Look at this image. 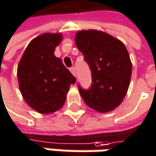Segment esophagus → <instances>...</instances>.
I'll return each instance as SVG.
<instances>
[{
	"instance_id": "1",
	"label": "esophagus",
	"mask_w": 156,
	"mask_h": 156,
	"mask_svg": "<svg viewBox=\"0 0 156 156\" xmlns=\"http://www.w3.org/2000/svg\"><path fill=\"white\" fill-rule=\"evenodd\" d=\"M69 70H70V72L72 73V75H73L74 76H76V68H75L74 66H72V67H70Z\"/></svg>"
}]
</instances>
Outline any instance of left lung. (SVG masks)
Here are the masks:
<instances>
[{"label":"left lung","instance_id":"obj_1","mask_svg":"<svg viewBox=\"0 0 156 156\" xmlns=\"http://www.w3.org/2000/svg\"><path fill=\"white\" fill-rule=\"evenodd\" d=\"M76 45L89 64L92 84L89 90L80 89L85 103L105 113L123 101L132 76V61L124 44L99 30H81L76 34Z\"/></svg>","mask_w":156,"mask_h":156}]
</instances>
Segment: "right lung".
Listing matches in <instances>:
<instances>
[{"instance_id": "right-lung-1", "label": "right lung", "mask_w": 156, "mask_h": 156, "mask_svg": "<svg viewBox=\"0 0 156 156\" xmlns=\"http://www.w3.org/2000/svg\"><path fill=\"white\" fill-rule=\"evenodd\" d=\"M60 33H44L25 48L17 67L20 91L26 103L42 114L61 109L75 76L54 53L62 41Z\"/></svg>"}]
</instances>
